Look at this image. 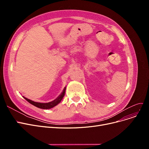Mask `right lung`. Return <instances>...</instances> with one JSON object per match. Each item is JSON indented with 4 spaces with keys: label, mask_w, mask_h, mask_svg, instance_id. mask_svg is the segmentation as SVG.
I'll list each match as a JSON object with an SVG mask.
<instances>
[{
    "label": "right lung",
    "mask_w": 149,
    "mask_h": 149,
    "mask_svg": "<svg viewBox=\"0 0 149 149\" xmlns=\"http://www.w3.org/2000/svg\"><path fill=\"white\" fill-rule=\"evenodd\" d=\"M65 91H66V87L64 88L63 91L61 92V94L56 99L54 100V101H51V102L49 103H38V102H35L34 101L31 100L29 99H28L27 98L23 97L29 103H31V104L34 105V106L38 107V108H40V109H49L51 108H52L54 107H55L56 106H57L58 103H60V101H61V100L63 98L64 95H65Z\"/></svg>",
    "instance_id": "1"
}]
</instances>
